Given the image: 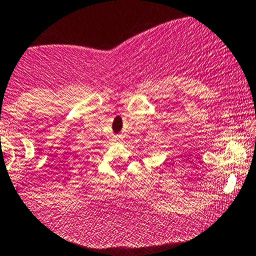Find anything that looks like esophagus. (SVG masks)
I'll list each match as a JSON object with an SVG mask.
<instances>
[{
	"mask_svg": "<svg viewBox=\"0 0 256 256\" xmlns=\"http://www.w3.org/2000/svg\"><path fill=\"white\" fill-rule=\"evenodd\" d=\"M116 140H120V136H118V138H116Z\"/></svg>",
	"mask_w": 256,
	"mask_h": 256,
	"instance_id": "34e87169",
	"label": "esophagus"
}]
</instances>
